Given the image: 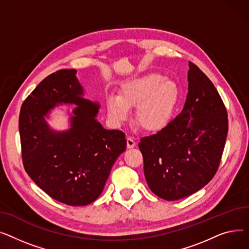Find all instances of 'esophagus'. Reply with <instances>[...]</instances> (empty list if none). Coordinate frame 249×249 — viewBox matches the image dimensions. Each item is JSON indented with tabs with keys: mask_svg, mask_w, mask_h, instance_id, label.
Returning a JSON list of instances; mask_svg holds the SVG:
<instances>
[{
	"mask_svg": "<svg viewBox=\"0 0 249 249\" xmlns=\"http://www.w3.org/2000/svg\"><path fill=\"white\" fill-rule=\"evenodd\" d=\"M126 145H127L128 149L135 148V147H136V141H135L133 138H131V137H128V138L126 139Z\"/></svg>",
	"mask_w": 249,
	"mask_h": 249,
	"instance_id": "34e87169",
	"label": "esophagus"
}]
</instances>
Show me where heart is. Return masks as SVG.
Returning a JSON list of instances; mask_svg holds the SVG:
<instances>
[{"mask_svg": "<svg viewBox=\"0 0 249 249\" xmlns=\"http://www.w3.org/2000/svg\"><path fill=\"white\" fill-rule=\"evenodd\" d=\"M177 100L175 82L151 73L123 84L118 97L107 98V109L110 120L121 125L128 120L129 109L137 107V123L145 130L159 131L170 123Z\"/></svg>", "mask_w": 249, "mask_h": 249, "instance_id": "b5f03b06", "label": "heart"}]
</instances>
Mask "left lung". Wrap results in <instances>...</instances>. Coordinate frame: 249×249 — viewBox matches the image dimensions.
I'll return each mask as SVG.
<instances>
[{"mask_svg": "<svg viewBox=\"0 0 249 249\" xmlns=\"http://www.w3.org/2000/svg\"><path fill=\"white\" fill-rule=\"evenodd\" d=\"M189 67L182 112L139 142L148 186L167 201L192 195L212 180L228 131L226 107L214 84L194 63Z\"/></svg>", "mask_w": 249, "mask_h": 249, "instance_id": "left-lung-1", "label": "left lung"}]
</instances>
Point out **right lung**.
Instances as JSON below:
<instances>
[{
    "label": "right lung",
    "instance_id": "1",
    "mask_svg": "<svg viewBox=\"0 0 249 249\" xmlns=\"http://www.w3.org/2000/svg\"><path fill=\"white\" fill-rule=\"evenodd\" d=\"M75 73L58 70L37 85L22 105L19 130L23 165L36 185L57 201L84 206L101 194L126 140L123 131L106 129L96 121L99 105L81 97ZM62 103L78 107L71 127L55 132L43 116Z\"/></svg>",
    "mask_w": 249,
    "mask_h": 249
}]
</instances>
